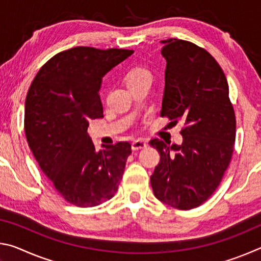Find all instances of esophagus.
<instances>
[{
  "label": "esophagus",
  "instance_id": "34e87169",
  "mask_svg": "<svg viewBox=\"0 0 261 261\" xmlns=\"http://www.w3.org/2000/svg\"><path fill=\"white\" fill-rule=\"evenodd\" d=\"M147 146L146 141H144L143 139H137V140H134L132 141L131 144V147L134 151H138V149H141V148H145Z\"/></svg>",
  "mask_w": 261,
  "mask_h": 261
}]
</instances>
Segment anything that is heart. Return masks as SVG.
Wrapping results in <instances>:
<instances>
[{
    "label": "heart",
    "mask_w": 261,
    "mask_h": 261,
    "mask_svg": "<svg viewBox=\"0 0 261 261\" xmlns=\"http://www.w3.org/2000/svg\"><path fill=\"white\" fill-rule=\"evenodd\" d=\"M152 74L145 68H135L131 71L127 72L125 76V83L127 86L134 85L136 83H139L141 81H151Z\"/></svg>",
    "instance_id": "b5f03b06"
}]
</instances>
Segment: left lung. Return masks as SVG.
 Returning a JSON list of instances; mask_svg holds the SVG:
<instances>
[{
	"label": "left lung",
	"mask_w": 261,
	"mask_h": 261,
	"mask_svg": "<svg viewBox=\"0 0 261 261\" xmlns=\"http://www.w3.org/2000/svg\"><path fill=\"white\" fill-rule=\"evenodd\" d=\"M161 42L167 61L161 116L183 123V143L149 141L160 153L151 185L160 201L192 210L214 193L230 165L235 110L223 70L208 51L176 38Z\"/></svg>",
	"instance_id": "left-lung-1"
}]
</instances>
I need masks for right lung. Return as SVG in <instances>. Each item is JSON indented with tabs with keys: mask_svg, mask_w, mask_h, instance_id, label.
Masks as SVG:
<instances>
[{
	"mask_svg": "<svg viewBox=\"0 0 261 261\" xmlns=\"http://www.w3.org/2000/svg\"><path fill=\"white\" fill-rule=\"evenodd\" d=\"M134 50L73 47L48 60L29 88L24 129L29 146L53 187L70 204L93 207L115 196L131 145L96 151L87 126L103 117L105 74Z\"/></svg>",
	"mask_w": 261,
	"mask_h": 261,
	"instance_id": "obj_1",
	"label": "right lung"
}]
</instances>
